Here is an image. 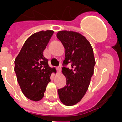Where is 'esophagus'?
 <instances>
[{
  "label": "esophagus",
  "mask_w": 122,
  "mask_h": 122,
  "mask_svg": "<svg viewBox=\"0 0 122 122\" xmlns=\"http://www.w3.org/2000/svg\"><path fill=\"white\" fill-rule=\"evenodd\" d=\"M56 69H57V71L58 73H61V66H57V68H56Z\"/></svg>",
  "instance_id": "1"
}]
</instances>
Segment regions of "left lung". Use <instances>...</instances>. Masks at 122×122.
I'll use <instances>...</instances> for the list:
<instances>
[{"label": "left lung", "mask_w": 122, "mask_h": 122, "mask_svg": "<svg viewBox=\"0 0 122 122\" xmlns=\"http://www.w3.org/2000/svg\"><path fill=\"white\" fill-rule=\"evenodd\" d=\"M57 37L65 49L63 65L71 64L70 68H62L66 85L58 89L57 92L63 104L73 106L83 98L94 74L96 61L93 49L87 39L78 32L59 31Z\"/></svg>", "instance_id": "left-lung-1"}]
</instances>
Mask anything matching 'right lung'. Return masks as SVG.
<instances>
[{"mask_svg": "<svg viewBox=\"0 0 122 122\" xmlns=\"http://www.w3.org/2000/svg\"><path fill=\"white\" fill-rule=\"evenodd\" d=\"M54 31H41L33 33L24 43L14 61V71L23 94L33 101L41 100L50 76L56 73L51 68L48 59L44 56V51Z\"/></svg>", "mask_w": 122, "mask_h": 122, "instance_id": "obj_1", "label": "right lung"}]
</instances>
